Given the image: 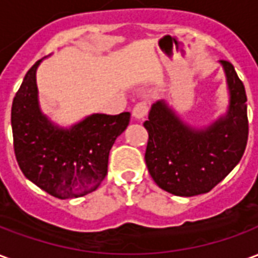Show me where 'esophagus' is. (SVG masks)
<instances>
[{
    "mask_svg": "<svg viewBox=\"0 0 258 258\" xmlns=\"http://www.w3.org/2000/svg\"><path fill=\"white\" fill-rule=\"evenodd\" d=\"M148 112H149V103L146 101H141L133 109V116L137 118H144Z\"/></svg>",
    "mask_w": 258,
    "mask_h": 258,
    "instance_id": "34e87169",
    "label": "esophagus"
}]
</instances>
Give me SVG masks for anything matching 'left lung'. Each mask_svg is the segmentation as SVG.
I'll return each instance as SVG.
<instances>
[{"label":"left lung","instance_id":"8db88e82","mask_svg":"<svg viewBox=\"0 0 258 258\" xmlns=\"http://www.w3.org/2000/svg\"><path fill=\"white\" fill-rule=\"evenodd\" d=\"M231 92L225 117L206 130L185 125L164 102H157L144 123L148 131L145 162L153 181L177 196L210 192L242 159L249 137L243 83L228 60H221Z\"/></svg>","mask_w":258,"mask_h":258}]
</instances>
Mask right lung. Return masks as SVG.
I'll return each mask as SVG.
<instances>
[{
  "mask_svg": "<svg viewBox=\"0 0 258 258\" xmlns=\"http://www.w3.org/2000/svg\"><path fill=\"white\" fill-rule=\"evenodd\" d=\"M37 60L12 102L14 151L22 173L59 199L91 194L107 174L109 152L127 128L130 113L92 114L70 130L49 123L37 102Z\"/></svg>",
  "mask_w": 258,
  "mask_h": 258,
  "instance_id": "1",
  "label": "right lung"
}]
</instances>
